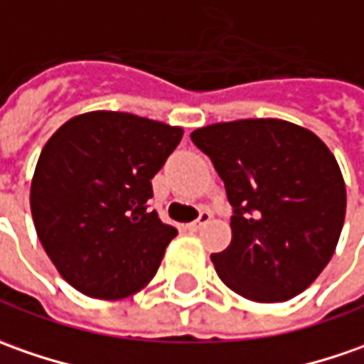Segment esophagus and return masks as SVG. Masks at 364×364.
Wrapping results in <instances>:
<instances>
[{"label":"esophagus","instance_id":"34e87169","mask_svg":"<svg viewBox=\"0 0 364 364\" xmlns=\"http://www.w3.org/2000/svg\"><path fill=\"white\" fill-rule=\"evenodd\" d=\"M209 221H211V213H209L207 209H203V211L199 213V218L189 223V230H193V232H197V230H201L203 225H207Z\"/></svg>","mask_w":364,"mask_h":364}]
</instances>
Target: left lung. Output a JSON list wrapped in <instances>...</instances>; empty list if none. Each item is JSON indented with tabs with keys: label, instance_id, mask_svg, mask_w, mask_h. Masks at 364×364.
Masks as SVG:
<instances>
[{
	"label": "left lung",
	"instance_id": "obj_1",
	"mask_svg": "<svg viewBox=\"0 0 364 364\" xmlns=\"http://www.w3.org/2000/svg\"><path fill=\"white\" fill-rule=\"evenodd\" d=\"M233 207L232 244L211 262L254 302H284L326 268L345 223L336 159L314 132L280 119L218 122L191 132Z\"/></svg>",
	"mask_w": 364,
	"mask_h": 364
}]
</instances>
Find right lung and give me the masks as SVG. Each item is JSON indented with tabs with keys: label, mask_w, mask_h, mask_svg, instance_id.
<instances>
[{
	"label": "right lung",
	"mask_w": 364,
	"mask_h": 364,
	"mask_svg": "<svg viewBox=\"0 0 364 364\" xmlns=\"http://www.w3.org/2000/svg\"><path fill=\"white\" fill-rule=\"evenodd\" d=\"M183 129L129 112H84L58 129L33 171L38 237L78 292L119 300L153 280L177 235L149 211L151 179Z\"/></svg>",
	"instance_id": "obj_1"
}]
</instances>
